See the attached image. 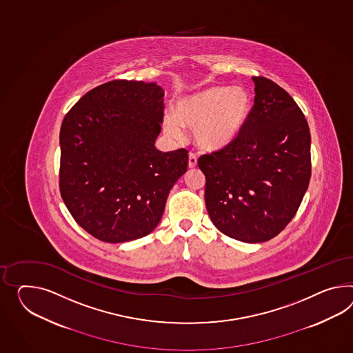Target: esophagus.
<instances>
[{
	"mask_svg": "<svg viewBox=\"0 0 353 353\" xmlns=\"http://www.w3.org/2000/svg\"><path fill=\"white\" fill-rule=\"evenodd\" d=\"M188 166H190V169L197 166V156H196V154H190V157H188Z\"/></svg>",
	"mask_w": 353,
	"mask_h": 353,
	"instance_id": "34e87169",
	"label": "esophagus"
}]
</instances>
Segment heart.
I'll return each mask as SVG.
<instances>
[{"instance_id": "1", "label": "heart", "mask_w": 353, "mask_h": 353, "mask_svg": "<svg viewBox=\"0 0 353 353\" xmlns=\"http://www.w3.org/2000/svg\"><path fill=\"white\" fill-rule=\"evenodd\" d=\"M252 109L251 97L242 88L215 85L178 101L175 114H166L163 128L179 138L181 127L194 130L197 145L219 151L241 136Z\"/></svg>"}]
</instances>
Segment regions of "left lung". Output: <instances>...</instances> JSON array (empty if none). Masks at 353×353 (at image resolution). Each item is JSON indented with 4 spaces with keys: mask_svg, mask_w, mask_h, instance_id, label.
<instances>
[{
    "mask_svg": "<svg viewBox=\"0 0 353 353\" xmlns=\"http://www.w3.org/2000/svg\"><path fill=\"white\" fill-rule=\"evenodd\" d=\"M254 103L233 145L202 154L205 201L214 225L261 243L294 217L311 178V136L299 105L276 83L252 77Z\"/></svg>",
    "mask_w": 353,
    "mask_h": 353,
    "instance_id": "left-lung-1",
    "label": "left lung"
}]
</instances>
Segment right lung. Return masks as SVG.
<instances>
[{
	"mask_svg": "<svg viewBox=\"0 0 353 353\" xmlns=\"http://www.w3.org/2000/svg\"><path fill=\"white\" fill-rule=\"evenodd\" d=\"M163 108L156 83L118 79L87 92L63 118L60 193L74 220L102 242L150 234L187 172V150L154 147Z\"/></svg>",
	"mask_w": 353,
	"mask_h": 353,
	"instance_id": "1",
	"label": "right lung"
}]
</instances>
